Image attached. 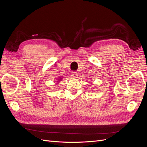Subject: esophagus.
<instances>
[{
	"instance_id": "esophagus-1",
	"label": "esophagus",
	"mask_w": 147,
	"mask_h": 147,
	"mask_svg": "<svg viewBox=\"0 0 147 147\" xmlns=\"http://www.w3.org/2000/svg\"><path fill=\"white\" fill-rule=\"evenodd\" d=\"M71 75H72V77L73 78H77L78 76V73L77 72H72Z\"/></svg>"
}]
</instances>
